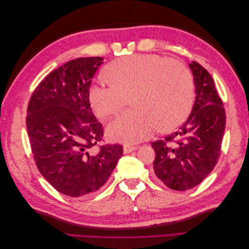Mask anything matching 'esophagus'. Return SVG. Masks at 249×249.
I'll return each instance as SVG.
<instances>
[{
	"mask_svg": "<svg viewBox=\"0 0 249 249\" xmlns=\"http://www.w3.org/2000/svg\"><path fill=\"white\" fill-rule=\"evenodd\" d=\"M137 148H138V146H133V145H130V144H125V145H124V153L129 154V153H132L133 150H136Z\"/></svg>",
	"mask_w": 249,
	"mask_h": 249,
	"instance_id": "34e87169",
	"label": "esophagus"
}]
</instances>
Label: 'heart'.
Segmentation results:
<instances>
[{
    "label": "heart",
    "mask_w": 249,
    "mask_h": 249,
    "mask_svg": "<svg viewBox=\"0 0 249 249\" xmlns=\"http://www.w3.org/2000/svg\"><path fill=\"white\" fill-rule=\"evenodd\" d=\"M106 74L111 84L95 83L88 91L95 115L115 116L129 99L135 107L109 124L113 140L134 143L149 138L157 129L171 132L190 113L193 77L182 62L156 54H134L114 60Z\"/></svg>",
    "instance_id": "1"
}]
</instances>
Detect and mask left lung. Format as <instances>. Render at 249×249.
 <instances>
[{
    "label": "left lung",
    "mask_w": 249,
    "mask_h": 249,
    "mask_svg": "<svg viewBox=\"0 0 249 249\" xmlns=\"http://www.w3.org/2000/svg\"><path fill=\"white\" fill-rule=\"evenodd\" d=\"M190 69L195 85L191 114L173 134L152 142L155 176L170 189L185 191L200 184L220 156L225 111L213 78L199 63Z\"/></svg>",
    "instance_id": "obj_1"
}]
</instances>
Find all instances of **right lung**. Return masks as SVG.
Here are the masks:
<instances>
[{"mask_svg": "<svg viewBox=\"0 0 249 249\" xmlns=\"http://www.w3.org/2000/svg\"><path fill=\"white\" fill-rule=\"evenodd\" d=\"M101 57L71 60L35 88L28 104L27 130L37 168L60 193L82 197L105 185L124 154L103 144V125L91 111L88 91Z\"/></svg>", "mask_w": 249, "mask_h": 249, "instance_id": "obj_1", "label": "right lung"}]
</instances>
